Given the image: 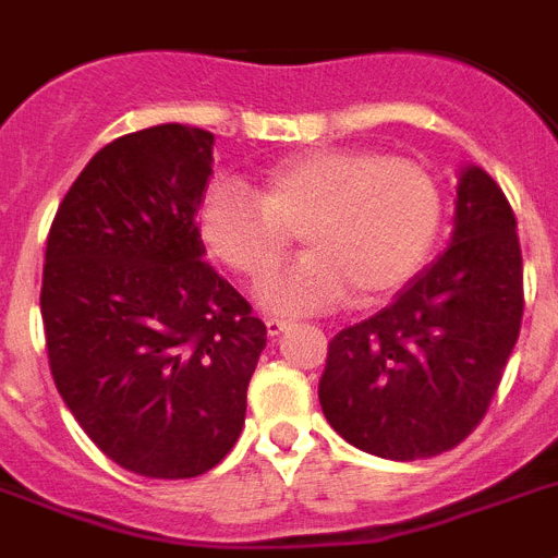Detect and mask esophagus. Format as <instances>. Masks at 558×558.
Segmentation results:
<instances>
[{"mask_svg":"<svg viewBox=\"0 0 558 558\" xmlns=\"http://www.w3.org/2000/svg\"><path fill=\"white\" fill-rule=\"evenodd\" d=\"M288 318H268V322H265V327H268V336H279V332H284L288 330Z\"/></svg>","mask_w":558,"mask_h":558,"instance_id":"obj_1","label":"esophagus"}]
</instances>
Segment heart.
I'll return each mask as SVG.
<instances>
[{"label": "heart", "instance_id": "b5f03b06", "mask_svg": "<svg viewBox=\"0 0 558 558\" xmlns=\"http://www.w3.org/2000/svg\"><path fill=\"white\" fill-rule=\"evenodd\" d=\"M442 194L412 157L375 149H307L270 166L256 197L217 183L199 208L203 245L228 270L265 282L290 254L311 251L262 288L270 311H318L338 299L380 302L412 279L435 245Z\"/></svg>", "mask_w": 558, "mask_h": 558}]
</instances>
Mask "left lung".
I'll use <instances>...</instances> for the list:
<instances>
[{
  "mask_svg": "<svg viewBox=\"0 0 558 558\" xmlns=\"http://www.w3.org/2000/svg\"><path fill=\"white\" fill-rule=\"evenodd\" d=\"M517 217L469 166L449 247L373 318L327 347L318 401L338 435L384 460H423L477 428L522 325Z\"/></svg>",
  "mask_w": 558,
  "mask_h": 558,
  "instance_id": "1",
  "label": "left lung"
}]
</instances>
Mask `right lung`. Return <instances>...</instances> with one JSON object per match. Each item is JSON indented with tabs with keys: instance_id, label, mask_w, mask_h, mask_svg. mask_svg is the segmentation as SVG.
<instances>
[{
	"instance_id": "1",
	"label": "right lung",
	"mask_w": 558,
	"mask_h": 558,
	"mask_svg": "<svg viewBox=\"0 0 558 558\" xmlns=\"http://www.w3.org/2000/svg\"><path fill=\"white\" fill-rule=\"evenodd\" d=\"M214 135L160 123L107 143L47 233L41 318L56 389L89 440L151 480L233 449L268 327L203 259Z\"/></svg>"
}]
</instances>
